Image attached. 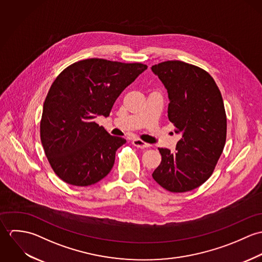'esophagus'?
<instances>
[{"mask_svg": "<svg viewBox=\"0 0 262 262\" xmlns=\"http://www.w3.org/2000/svg\"><path fill=\"white\" fill-rule=\"evenodd\" d=\"M132 144H133L135 147H137V148H141V149H145V148H148V147H150V144L143 142V141H142V140H140V139H134V140L132 141Z\"/></svg>", "mask_w": 262, "mask_h": 262, "instance_id": "esophagus-1", "label": "esophagus"}]
</instances>
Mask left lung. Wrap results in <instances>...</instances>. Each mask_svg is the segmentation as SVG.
<instances>
[{
    "label": "left lung",
    "instance_id": "left-lung-1",
    "mask_svg": "<svg viewBox=\"0 0 262 262\" xmlns=\"http://www.w3.org/2000/svg\"><path fill=\"white\" fill-rule=\"evenodd\" d=\"M151 71L167 91L168 119L182 135L173 153L158 148L161 162L152 178L169 191H188L211 177L224 149L227 119L222 95L207 72L184 61H164Z\"/></svg>",
    "mask_w": 262,
    "mask_h": 262
}]
</instances>
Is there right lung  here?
Masks as SVG:
<instances>
[{
  "instance_id": "right-lung-1",
  "label": "right lung",
  "mask_w": 262,
  "mask_h": 262,
  "mask_svg": "<svg viewBox=\"0 0 262 262\" xmlns=\"http://www.w3.org/2000/svg\"><path fill=\"white\" fill-rule=\"evenodd\" d=\"M147 66L101 58L77 61L53 81L43 105L40 138L54 172L67 184L86 187L111 171L126 143L95 119L108 117L120 94Z\"/></svg>"
}]
</instances>
